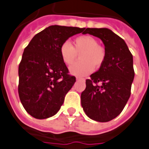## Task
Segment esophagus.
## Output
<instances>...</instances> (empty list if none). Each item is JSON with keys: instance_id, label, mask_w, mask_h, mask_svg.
<instances>
[{"instance_id": "obj_1", "label": "esophagus", "mask_w": 149, "mask_h": 149, "mask_svg": "<svg viewBox=\"0 0 149 149\" xmlns=\"http://www.w3.org/2000/svg\"><path fill=\"white\" fill-rule=\"evenodd\" d=\"M76 79H77L78 81H84V78H81V77H77V78H76Z\"/></svg>"}]
</instances>
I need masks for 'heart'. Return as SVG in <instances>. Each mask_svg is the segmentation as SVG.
<instances>
[{
	"label": "heart",
	"instance_id": "1",
	"mask_svg": "<svg viewBox=\"0 0 149 149\" xmlns=\"http://www.w3.org/2000/svg\"><path fill=\"white\" fill-rule=\"evenodd\" d=\"M80 61L74 63L70 67V72L76 76H84L99 68L104 63L106 57L105 50L95 38L89 35H82L76 38L72 45L64 42L60 47V55L63 62L71 65L76 60L80 52Z\"/></svg>",
	"mask_w": 149,
	"mask_h": 149
}]
</instances>
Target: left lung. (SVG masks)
<instances>
[{"label":"left lung","mask_w":149,"mask_h":149,"mask_svg":"<svg viewBox=\"0 0 149 149\" xmlns=\"http://www.w3.org/2000/svg\"><path fill=\"white\" fill-rule=\"evenodd\" d=\"M84 34L102 40L106 57L99 70L86 80L81 106L91 119L109 122L120 115L130 97L135 77L132 54L123 39L108 28H87Z\"/></svg>","instance_id":"obj_1"}]
</instances>
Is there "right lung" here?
<instances>
[{
	"instance_id": "1",
	"label": "right lung",
	"mask_w": 149,
	"mask_h": 149,
	"mask_svg": "<svg viewBox=\"0 0 149 149\" xmlns=\"http://www.w3.org/2000/svg\"><path fill=\"white\" fill-rule=\"evenodd\" d=\"M85 28L52 25L39 32L24 48L18 67V94L32 117L45 119L60 110L76 81L60 55V47Z\"/></svg>"
}]
</instances>
